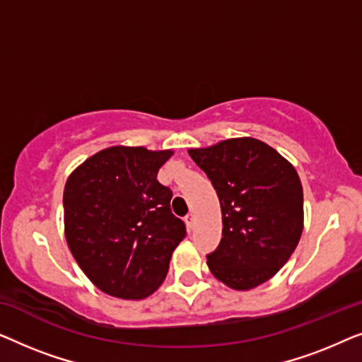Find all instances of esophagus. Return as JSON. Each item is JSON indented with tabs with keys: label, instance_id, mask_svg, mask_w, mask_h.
<instances>
[{
	"label": "esophagus",
	"instance_id": "esophagus-1",
	"mask_svg": "<svg viewBox=\"0 0 362 362\" xmlns=\"http://www.w3.org/2000/svg\"><path fill=\"white\" fill-rule=\"evenodd\" d=\"M185 222L187 226V229H194V224H196V216L194 214H187L185 217Z\"/></svg>",
	"mask_w": 362,
	"mask_h": 362
}]
</instances>
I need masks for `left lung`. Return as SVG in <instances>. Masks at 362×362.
<instances>
[{"instance_id": "1", "label": "left lung", "mask_w": 362, "mask_h": 362, "mask_svg": "<svg viewBox=\"0 0 362 362\" xmlns=\"http://www.w3.org/2000/svg\"><path fill=\"white\" fill-rule=\"evenodd\" d=\"M189 156L206 173L222 212V239L207 267L237 291L276 275L303 232V187L295 166L267 143L229 138Z\"/></svg>"}]
</instances>
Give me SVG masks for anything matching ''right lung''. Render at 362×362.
<instances>
[{
    "mask_svg": "<svg viewBox=\"0 0 362 362\" xmlns=\"http://www.w3.org/2000/svg\"><path fill=\"white\" fill-rule=\"evenodd\" d=\"M173 150L110 146L81 163L64 187V234L74 259L103 293L143 300L166 279L186 227L173 216L158 171Z\"/></svg>",
    "mask_w": 362,
    "mask_h": 362,
    "instance_id": "right-lung-1",
    "label": "right lung"
}]
</instances>
